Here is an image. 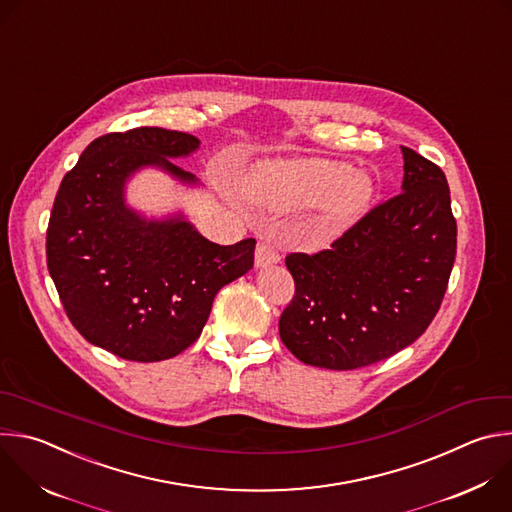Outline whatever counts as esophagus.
I'll return each mask as SVG.
<instances>
[{"instance_id":"obj_1","label":"esophagus","mask_w":512,"mask_h":512,"mask_svg":"<svg viewBox=\"0 0 512 512\" xmlns=\"http://www.w3.org/2000/svg\"><path fill=\"white\" fill-rule=\"evenodd\" d=\"M279 253L271 243H259L255 249V265L257 267H267L273 263H279Z\"/></svg>"}]
</instances>
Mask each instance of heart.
Wrapping results in <instances>:
<instances>
[{"instance_id": "heart-1", "label": "heart", "mask_w": 512, "mask_h": 512, "mask_svg": "<svg viewBox=\"0 0 512 512\" xmlns=\"http://www.w3.org/2000/svg\"><path fill=\"white\" fill-rule=\"evenodd\" d=\"M245 193L251 203L273 211L317 207V225L339 229L368 209L374 183L348 162L299 160L257 170Z\"/></svg>"}]
</instances>
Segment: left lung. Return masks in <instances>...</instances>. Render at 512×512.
<instances>
[{
	"mask_svg": "<svg viewBox=\"0 0 512 512\" xmlns=\"http://www.w3.org/2000/svg\"><path fill=\"white\" fill-rule=\"evenodd\" d=\"M402 193L319 253H291L295 295L279 317L303 364L356 370L382 362L432 323L456 257V219L442 168L402 146Z\"/></svg>",
	"mask_w": 512,
	"mask_h": 512,
	"instance_id": "left-lung-1",
	"label": "left lung"
}]
</instances>
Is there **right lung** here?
<instances>
[{"label":"right lung","instance_id":"1","mask_svg":"<svg viewBox=\"0 0 512 512\" xmlns=\"http://www.w3.org/2000/svg\"><path fill=\"white\" fill-rule=\"evenodd\" d=\"M197 148V136L156 126L110 132L86 146L58 189L48 271L72 325L122 360L160 362L185 352L219 289L253 267L255 239L217 245L183 215L148 221L124 201L126 181L144 166L195 185V175L170 158Z\"/></svg>","mask_w":512,"mask_h":512}]
</instances>
